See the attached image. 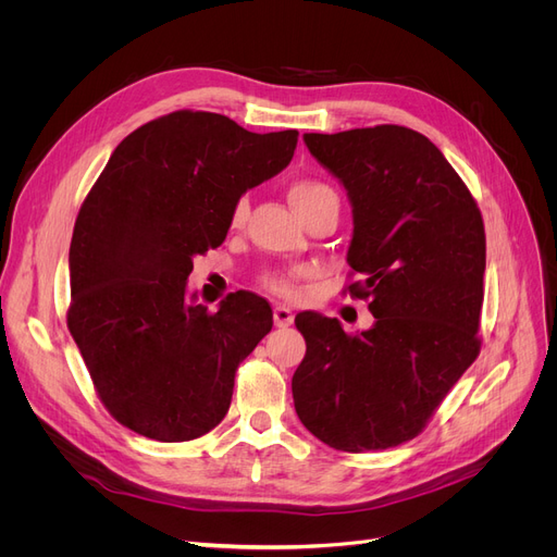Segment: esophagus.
<instances>
[{
  "label": "esophagus",
  "instance_id": "esophagus-1",
  "mask_svg": "<svg viewBox=\"0 0 557 557\" xmlns=\"http://www.w3.org/2000/svg\"><path fill=\"white\" fill-rule=\"evenodd\" d=\"M273 320H275L277 327H288L290 323H294V311H290L288 307L277 305L275 311H273Z\"/></svg>",
  "mask_w": 557,
  "mask_h": 557
}]
</instances>
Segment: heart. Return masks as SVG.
I'll return each instance as SVG.
<instances>
[{
	"label": "heart",
	"mask_w": 557,
	"mask_h": 557,
	"mask_svg": "<svg viewBox=\"0 0 557 557\" xmlns=\"http://www.w3.org/2000/svg\"><path fill=\"white\" fill-rule=\"evenodd\" d=\"M290 202L296 205V210L300 212V216H305L307 212L315 210L318 205H323L327 200H338L336 191L323 183V181H315V178H300L288 189ZM248 214V198L239 196L237 200L232 202V210H230V225L232 227H239L246 221ZM302 275V271H290V273H282V271H269L261 275V284L267 286L269 290L277 296L290 298L296 294V282Z\"/></svg>",
	"instance_id": "obj_1"
}]
</instances>
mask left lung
I'll use <instances>...</instances> for the list:
<instances>
[{"label":"left lung","mask_w":557,"mask_h":557,"mask_svg":"<svg viewBox=\"0 0 557 557\" xmlns=\"http://www.w3.org/2000/svg\"><path fill=\"white\" fill-rule=\"evenodd\" d=\"M307 149L343 183L355 232L347 263L361 275L374 325L347 334L336 318L296 315L307 355L294 382L300 422L341 451L413 441L481 349L485 227L476 200L422 133L384 124L307 133Z\"/></svg>","instance_id":"8db88e82"}]
</instances>
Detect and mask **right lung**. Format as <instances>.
Wrapping results in <instances>:
<instances>
[{
  "label": "right lung",
  "instance_id": "add662e5",
  "mask_svg": "<svg viewBox=\"0 0 557 557\" xmlns=\"http://www.w3.org/2000/svg\"><path fill=\"white\" fill-rule=\"evenodd\" d=\"M298 131L250 133L178 110L133 131L85 196L70 246L67 327L108 413L185 443L227 413L234 372L273 327L271 305L187 300L194 257L223 244L232 202L294 158Z\"/></svg>",
  "mask_w": 557,
  "mask_h": 557
}]
</instances>
